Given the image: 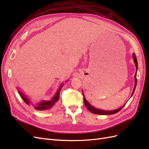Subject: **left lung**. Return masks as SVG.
<instances>
[{"label": "left lung", "instance_id": "8db88e82", "mask_svg": "<svg viewBox=\"0 0 149 149\" xmlns=\"http://www.w3.org/2000/svg\"><path fill=\"white\" fill-rule=\"evenodd\" d=\"M132 57H133V59H134V61L135 63V65H136V74H135V85H134V88L133 89V91L132 93L131 94V96L133 95V94L134 93L135 91V89H136V85H137V69H138V63L137 61V58L136 55H135V54L133 53L132 54ZM82 93L83 94V97H84V104L86 106V107H87V109L90 111L93 114H100V115H111V114H114L117 112H119L122 108H123L124 105L123 106H122L121 107H119V109H117L115 110H112V111H106V110H102V109H97V108L94 107V106H93L91 104H90L87 100L85 98V96L84 95V93L82 90Z\"/></svg>", "mask_w": 149, "mask_h": 149}]
</instances>
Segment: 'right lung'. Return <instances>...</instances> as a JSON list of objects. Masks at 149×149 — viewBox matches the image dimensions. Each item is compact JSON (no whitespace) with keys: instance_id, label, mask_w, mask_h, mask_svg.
<instances>
[{"instance_id":"add662e5","label":"right lung","mask_w":149,"mask_h":149,"mask_svg":"<svg viewBox=\"0 0 149 149\" xmlns=\"http://www.w3.org/2000/svg\"><path fill=\"white\" fill-rule=\"evenodd\" d=\"M63 84H61L59 88H58L56 93H55V95L53 96L51 100H48V101L42 100V101L37 102V103H33L27 96L25 95L24 93L20 91V90H19L18 89H17V90H18V92H19V93L20 94V96H21V97L22 99H23V100L24 101V102L26 104L29 105V106L30 105L33 106L34 109H35L37 111H49V110H52L56 107V102L58 101V100H59V98H60V91L61 89V88L63 86Z\"/></svg>"}]
</instances>
